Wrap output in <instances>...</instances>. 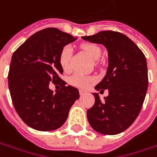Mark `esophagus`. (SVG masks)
<instances>
[{
  "label": "esophagus",
  "instance_id": "esophagus-1",
  "mask_svg": "<svg viewBox=\"0 0 157 157\" xmlns=\"http://www.w3.org/2000/svg\"><path fill=\"white\" fill-rule=\"evenodd\" d=\"M86 94V92L85 90H81V89L79 90V94H80V95H84V94Z\"/></svg>",
  "mask_w": 157,
  "mask_h": 157
}]
</instances>
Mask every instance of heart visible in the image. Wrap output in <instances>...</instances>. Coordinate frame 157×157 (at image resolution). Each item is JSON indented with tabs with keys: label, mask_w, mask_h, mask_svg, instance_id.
Instances as JSON below:
<instances>
[{
	"label": "heart",
	"mask_w": 157,
	"mask_h": 157,
	"mask_svg": "<svg viewBox=\"0 0 157 157\" xmlns=\"http://www.w3.org/2000/svg\"><path fill=\"white\" fill-rule=\"evenodd\" d=\"M81 48L82 50L94 60L98 59L101 54V50L100 47L93 44H83ZM71 55V46H64L59 55V63L64 71H68L71 68V63H70ZM94 78L93 77L84 75L81 73H75L70 78L69 82L71 86H76V87L86 88L87 87L91 82L94 81Z\"/></svg>",
	"instance_id": "obj_1"
}]
</instances>
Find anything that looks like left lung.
<instances>
[{
	"label": "left lung",
	"instance_id": "1",
	"mask_svg": "<svg viewBox=\"0 0 157 157\" xmlns=\"http://www.w3.org/2000/svg\"><path fill=\"white\" fill-rule=\"evenodd\" d=\"M91 43L103 44L108 52V67L104 78L95 86L108 90L100 100L94 94L95 103L87 110L91 127L103 135H117L133 124L139 115L148 86L147 61L143 52L124 34L105 30L82 36Z\"/></svg>",
	"mask_w": 157,
	"mask_h": 157
}]
</instances>
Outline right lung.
Returning a JSON list of instances; mask_svg holds the SVG:
<instances>
[{
	"label": "right lung",
	"instance_id": "right-lung-1",
	"mask_svg": "<svg viewBox=\"0 0 157 157\" xmlns=\"http://www.w3.org/2000/svg\"><path fill=\"white\" fill-rule=\"evenodd\" d=\"M77 38L56 28L32 35L13 54L9 87L15 111L29 127L38 131L59 128L70 108L79 98L77 88L66 86L60 78L63 69L59 55L64 46ZM51 82L61 89L53 93Z\"/></svg>",
	"mask_w": 157,
	"mask_h": 157
}]
</instances>
